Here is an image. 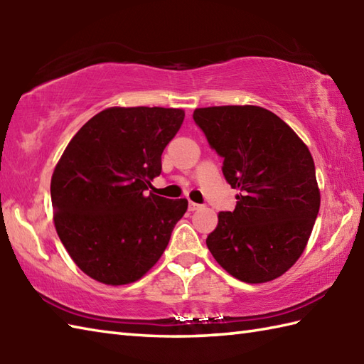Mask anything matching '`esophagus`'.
<instances>
[{
  "instance_id": "esophagus-1",
  "label": "esophagus",
  "mask_w": 364,
  "mask_h": 364,
  "mask_svg": "<svg viewBox=\"0 0 364 364\" xmlns=\"http://www.w3.org/2000/svg\"><path fill=\"white\" fill-rule=\"evenodd\" d=\"M200 206H202V205H198L196 202H189V211H197Z\"/></svg>"
}]
</instances>
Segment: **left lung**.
<instances>
[{"label":"left lung","mask_w":364,"mask_h":364,"mask_svg":"<svg viewBox=\"0 0 364 364\" xmlns=\"http://www.w3.org/2000/svg\"><path fill=\"white\" fill-rule=\"evenodd\" d=\"M192 117L223 158L227 183L239 189L235 211L219 213L208 249L241 282L264 283L283 275L304 253L319 213L310 150L264 107H200Z\"/></svg>","instance_id":"8db88e82"}]
</instances>
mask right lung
<instances>
[{"label": "right lung", "mask_w": 364, "mask_h": 364, "mask_svg": "<svg viewBox=\"0 0 364 364\" xmlns=\"http://www.w3.org/2000/svg\"><path fill=\"white\" fill-rule=\"evenodd\" d=\"M184 120L173 107H109L73 136L51 178L54 225L84 274L139 280L164 253L186 198L149 192L161 154Z\"/></svg>", "instance_id": "add662e5"}]
</instances>
